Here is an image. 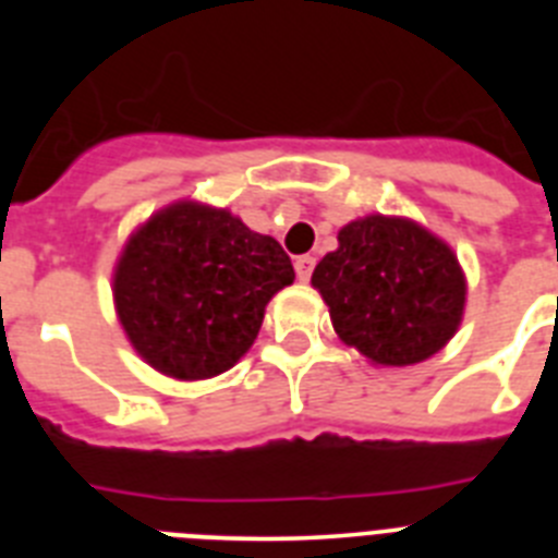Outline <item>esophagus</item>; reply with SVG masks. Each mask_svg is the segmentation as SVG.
I'll return each mask as SVG.
<instances>
[{"mask_svg":"<svg viewBox=\"0 0 558 558\" xmlns=\"http://www.w3.org/2000/svg\"><path fill=\"white\" fill-rule=\"evenodd\" d=\"M313 268H315V256H310V254L295 256V274H299V279H302V282H307L310 276H313Z\"/></svg>","mask_w":558,"mask_h":558,"instance_id":"34e87169","label":"esophagus"}]
</instances>
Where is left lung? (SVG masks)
I'll return each instance as SVG.
<instances>
[{"label": "left lung", "instance_id": "obj_1", "mask_svg": "<svg viewBox=\"0 0 558 558\" xmlns=\"http://www.w3.org/2000/svg\"><path fill=\"white\" fill-rule=\"evenodd\" d=\"M313 270L343 343L383 366L422 363L456 335L466 284L441 240L402 218L343 226Z\"/></svg>", "mask_w": 558, "mask_h": 558}]
</instances>
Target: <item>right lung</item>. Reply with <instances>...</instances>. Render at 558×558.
<instances>
[{
  "label": "right lung",
  "mask_w": 558,
  "mask_h": 558,
  "mask_svg": "<svg viewBox=\"0 0 558 558\" xmlns=\"http://www.w3.org/2000/svg\"><path fill=\"white\" fill-rule=\"evenodd\" d=\"M295 279L274 236L226 209L175 204L128 240L113 302L133 349L153 368L206 379L243 357L265 304Z\"/></svg>",
  "instance_id": "add662e5"
}]
</instances>
